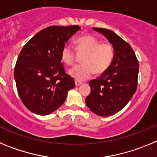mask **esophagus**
I'll list each match as a JSON object with an SVG mask.
<instances>
[{
  "label": "esophagus",
  "mask_w": 157,
  "mask_h": 157,
  "mask_svg": "<svg viewBox=\"0 0 157 157\" xmlns=\"http://www.w3.org/2000/svg\"><path fill=\"white\" fill-rule=\"evenodd\" d=\"M82 84L81 81H79V80H75V84L76 86H79Z\"/></svg>",
  "instance_id": "esophagus-1"
}]
</instances>
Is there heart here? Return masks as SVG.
<instances>
[{
    "instance_id": "heart-1",
    "label": "heart",
    "mask_w": 157,
    "mask_h": 157,
    "mask_svg": "<svg viewBox=\"0 0 157 157\" xmlns=\"http://www.w3.org/2000/svg\"><path fill=\"white\" fill-rule=\"evenodd\" d=\"M77 50L84 54L82 58L84 64L73 67L69 73L77 80H85L95 73L101 74L106 71L114 59V48L109 42H101L98 37L86 34L75 40ZM62 60L69 66L75 64L77 56L71 45L65 44L61 52Z\"/></svg>"
}]
</instances>
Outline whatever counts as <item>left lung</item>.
<instances>
[{
	"instance_id": "left-lung-1",
	"label": "left lung",
	"mask_w": 157,
	"mask_h": 157,
	"mask_svg": "<svg viewBox=\"0 0 157 157\" xmlns=\"http://www.w3.org/2000/svg\"><path fill=\"white\" fill-rule=\"evenodd\" d=\"M102 33L114 48V59L108 70L89 81L91 93L85 99L88 108L101 117L113 115L128 103L136 91L139 63L131 45L113 31L93 28Z\"/></svg>"
}]
</instances>
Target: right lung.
Wrapping results in <instances>:
<instances>
[{
    "label": "right lung",
    "mask_w": 157,
    "mask_h": 157,
    "mask_svg": "<svg viewBox=\"0 0 157 157\" xmlns=\"http://www.w3.org/2000/svg\"><path fill=\"white\" fill-rule=\"evenodd\" d=\"M80 29L77 25L42 29L24 45L14 70L17 91L25 106L38 115H48L61 106L75 87L62 63L63 46Z\"/></svg>",
    "instance_id": "1"
}]
</instances>
